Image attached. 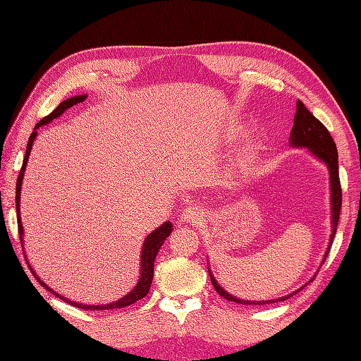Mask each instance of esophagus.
Masks as SVG:
<instances>
[{"label":"esophagus","mask_w":361,"mask_h":361,"mask_svg":"<svg viewBox=\"0 0 361 361\" xmlns=\"http://www.w3.org/2000/svg\"><path fill=\"white\" fill-rule=\"evenodd\" d=\"M203 220V211L197 206H188L180 214V221L183 224H199Z\"/></svg>","instance_id":"1"}]
</instances>
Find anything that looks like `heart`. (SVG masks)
<instances>
[{
    "instance_id": "1",
    "label": "heart",
    "mask_w": 361,
    "mask_h": 361,
    "mask_svg": "<svg viewBox=\"0 0 361 361\" xmlns=\"http://www.w3.org/2000/svg\"><path fill=\"white\" fill-rule=\"evenodd\" d=\"M259 159V146L256 143L250 145L238 161L235 170L232 171V179H248L255 174Z\"/></svg>"
}]
</instances>
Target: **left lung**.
<instances>
[{"mask_svg":"<svg viewBox=\"0 0 361 361\" xmlns=\"http://www.w3.org/2000/svg\"><path fill=\"white\" fill-rule=\"evenodd\" d=\"M290 146L293 147H307L312 155H314L319 161H322L326 167H329L330 171V187H331V236H330V244L329 248H326V253L324 256L322 264L325 262L326 256L330 253V248L333 244V239L336 235V228L338 223V216H341V209H342V188H341V179H338V155H337V149L333 137L330 135L329 129H326L318 118H316L307 108L304 106L301 101H297V113H295L293 117V126L290 130ZM209 276L211 281L214 285V289L218 292V295H221L223 298L233 301L238 304H271V302H279V301H285L288 300L290 295L297 293L298 290H295L293 293L288 295V297H281L279 300H268V301H248V300H241L236 298L233 295L226 292L220 285H218L216 280L214 279L212 272L209 269ZM313 280V279H312ZM310 280V281H312Z\"/></svg>","mask_w":361,"mask_h":361,"instance_id":"left-lung-1","label":"left lung"}]
</instances>
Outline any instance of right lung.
<instances>
[{
    "label": "right lung",
    "instance_id": "add662e5",
    "mask_svg": "<svg viewBox=\"0 0 361 361\" xmlns=\"http://www.w3.org/2000/svg\"><path fill=\"white\" fill-rule=\"evenodd\" d=\"M87 94H81V96H72L69 97V99L63 101L56 110H54L49 116L43 117L40 122L36 125L35 128V133H31L30 138H28V145H27V150H25V157H24V162H23V167H20V171H19V176H18V180H16V218H18V232H19V238H20V244L24 243V228H23V223H20V211H19V202H20V187H23V179H24V173H25V167H27V162H28V158H30V152H31V147H32V141H35L36 135H37V130L39 126H43V125H48L51 120L57 118L59 116H61L64 111L68 110V108L80 104L82 101H85ZM173 231V226H171V221H167L164 223L162 226H159L157 231L152 232L150 235H147V238L145 239V244H143V248H141V272H140V279L137 281V286L130 290L128 295H125L123 298H120L114 302H110V304H102V305H89V304H80V302H75V301H71L68 300L66 297H60L59 293L54 292L51 288H48L45 283H43L39 276H36V272L32 271V268L30 267V271L32 272V276L36 277V280H39L40 285L43 288H47L49 292H52L56 297H59L60 300L69 302L71 305H75V307L78 309H84V310H111V309H122V307H128V305L134 304L135 301L145 298L149 289H150V285H152V279H154V265H155V257L158 255V251L161 248V245L164 244V241L169 238V235ZM24 247V244H23ZM27 264H30V262H27Z\"/></svg>",
    "mask_w": 361,
    "mask_h": 361
}]
</instances>
